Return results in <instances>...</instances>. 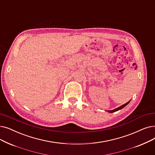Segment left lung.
I'll return each instance as SVG.
<instances>
[{"label": "left lung", "mask_w": 155, "mask_h": 155, "mask_svg": "<svg viewBox=\"0 0 155 155\" xmlns=\"http://www.w3.org/2000/svg\"><path fill=\"white\" fill-rule=\"evenodd\" d=\"M130 101H129V102H127V103H125V104H123V105H122L121 106H120V107H117V108H116V109H115V110H107V111H108L109 113H113V112H115V111H118V110H121V109H122V108H124V107H125V106H126L129 103V102Z\"/></svg>", "instance_id": "1"}]
</instances>
